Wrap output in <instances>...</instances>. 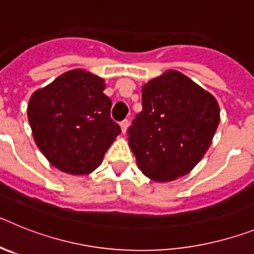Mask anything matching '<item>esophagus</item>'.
<instances>
[{
    "label": "esophagus",
    "instance_id": "obj_1",
    "mask_svg": "<svg viewBox=\"0 0 254 254\" xmlns=\"http://www.w3.org/2000/svg\"><path fill=\"white\" fill-rule=\"evenodd\" d=\"M128 128V120H123L121 122V129H122V133H126Z\"/></svg>",
    "mask_w": 254,
    "mask_h": 254
}]
</instances>
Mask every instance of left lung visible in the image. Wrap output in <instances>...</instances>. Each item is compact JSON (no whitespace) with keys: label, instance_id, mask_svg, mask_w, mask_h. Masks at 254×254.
Returning <instances> with one entry per match:
<instances>
[{"label":"left lung","instance_id":"obj_1","mask_svg":"<svg viewBox=\"0 0 254 254\" xmlns=\"http://www.w3.org/2000/svg\"><path fill=\"white\" fill-rule=\"evenodd\" d=\"M220 122L214 96L179 71L142 86V111L127 131L141 172L155 182L183 177L203 158Z\"/></svg>","mask_w":254,"mask_h":254}]
</instances>
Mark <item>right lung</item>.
Wrapping results in <instances>:
<instances>
[{
    "label": "right lung",
    "mask_w": 254,
    "mask_h": 254,
    "mask_svg": "<svg viewBox=\"0 0 254 254\" xmlns=\"http://www.w3.org/2000/svg\"><path fill=\"white\" fill-rule=\"evenodd\" d=\"M99 76L71 69L31 95L28 120L42 154L57 169L89 174L102 164L121 133L111 118L112 100Z\"/></svg>",
    "instance_id": "right-lung-1"
}]
</instances>
